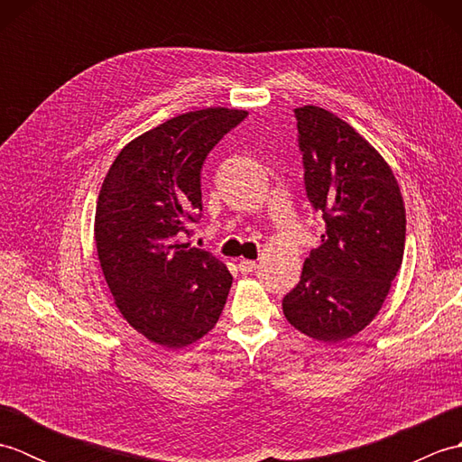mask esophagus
<instances>
[{
	"label": "esophagus",
	"instance_id": "1",
	"mask_svg": "<svg viewBox=\"0 0 462 462\" xmlns=\"http://www.w3.org/2000/svg\"><path fill=\"white\" fill-rule=\"evenodd\" d=\"M238 268H240L242 273H252L254 270L258 268V263L254 262V260H240V262H238Z\"/></svg>",
	"mask_w": 462,
	"mask_h": 462
}]
</instances>
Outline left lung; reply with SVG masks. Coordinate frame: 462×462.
I'll list each match as a JSON object with an SVG mask.
<instances>
[{
  "instance_id": "1",
  "label": "left lung",
  "mask_w": 462,
  "mask_h": 462,
  "mask_svg": "<svg viewBox=\"0 0 462 462\" xmlns=\"http://www.w3.org/2000/svg\"><path fill=\"white\" fill-rule=\"evenodd\" d=\"M293 115L306 194L326 232L282 310L301 333L336 343L385 301L403 262L405 206L389 164L351 125L311 105Z\"/></svg>"
}]
</instances>
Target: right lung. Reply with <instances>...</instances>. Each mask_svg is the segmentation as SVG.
Segmentation results:
<instances>
[{
  "mask_svg": "<svg viewBox=\"0 0 462 462\" xmlns=\"http://www.w3.org/2000/svg\"><path fill=\"white\" fill-rule=\"evenodd\" d=\"M246 111L179 115L129 143L105 176L95 242L116 308L164 347H184L218 321L232 273L210 252L182 244L202 218L206 156Z\"/></svg>",
  "mask_w": 462,
  "mask_h": 462,
  "instance_id": "right-lung-1",
  "label": "right lung"
}]
</instances>
